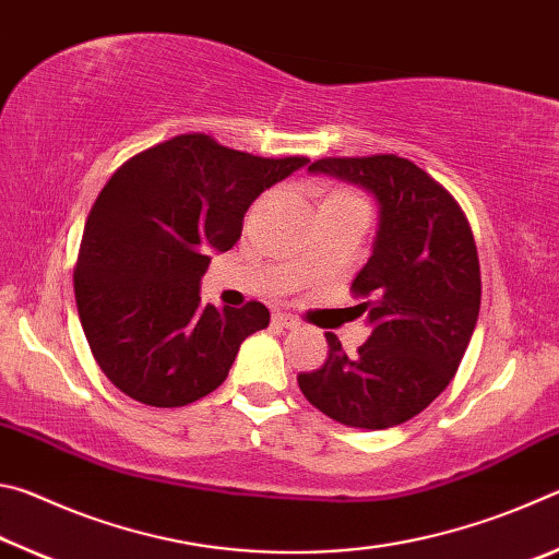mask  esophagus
<instances>
[{"label": "esophagus", "mask_w": 559, "mask_h": 559, "mask_svg": "<svg viewBox=\"0 0 559 559\" xmlns=\"http://www.w3.org/2000/svg\"><path fill=\"white\" fill-rule=\"evenodd\" d=\"M273 323L281 328H298L300 320L293 313H283V310H278V313H273Z\"/></svg>", "instance_id": "34e87169"}]
</instances>
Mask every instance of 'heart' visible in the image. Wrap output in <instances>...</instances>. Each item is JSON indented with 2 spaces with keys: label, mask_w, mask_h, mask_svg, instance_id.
I'll return each mask as SVG.
<instances>
[{
  "label": "heart",
  "mask_w": 559,
  "mask_h": 559,
  "mask_svg": "<svg viewBox=\"0 0 559 559\" xmlns=\"http://www.w3.org/2000/svg\"><path fill=\"white\" fill-rule=\"evenodd\" d=\"M328 200H359V194L349 192V189H335V192L328 194ZM362 202V200H359Z\"/></svg>",
  "instance_id": "obj_1"
}]
</instances>
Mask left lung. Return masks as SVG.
Returning a JSON list of instances; mask_svg holds the SVG:
<instances>
[{
  "label": "left lung",
  "mask_w": 559,
  "mask_h": 559,
  "mask_svg": "<svg viewBox=\"0 0 559 559\" xmlns=\"http://www.w3.org/2000/svg\"><path fill=\"white\" fill-rule=\"evenodd\" d=\"M362 185L380 202V231L353 296L372 325L347 357L325 333L320 370L300 372L306 400L357 429H390L437 400L456 374L480 310L471 224L437 179L396 155L323 157L308 167Z\"/></svg>",
  "instance_id": "left-lung-1"
}]
</instances>
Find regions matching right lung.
Here are the masks:
<instances>
[{
    "mask_svg": "<svg viewBox=\"0 0 559 559\" xmlns=\"http://www.w3.org/2000/svg\"><path fill=\"white\" fill-rule=\"evenodd\" d=\"M308 157H259L204 132L126 159L100 189L73 269L75 306L103 374L130 400L185 406L219 386L269 308L202 306L210 253L239 241L243 214Z\"/></svg>",
    "mask_w": 559,
    "mask_h": 559,
    "instance_id": "right-lung-1",
    "label": "right lung"
}]
</instances>
